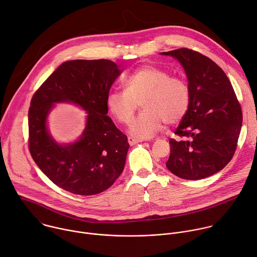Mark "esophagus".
<instances>
[{
  "instance_id": "esophagus-1",
  "label": "esophagus",
  "mask_w": 257,
  "mask_h": 257,
  "mask_svg": "<svg viewBox=\"0 0 257 257\" xmlns=\"http://www.w3.org/2000/svg\"><path fill=\"white\" fill-rule=\"evenodd\" d=\"M127 141H128V143H130L131 146L143 142V140H139V139H136V138H134V137H128V138H127Z\"/></svg>"
}]
</instances>
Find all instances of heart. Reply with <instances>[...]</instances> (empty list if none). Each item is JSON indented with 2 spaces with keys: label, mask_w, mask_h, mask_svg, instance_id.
<instances>
[{
  "label": "heart",
  "mask_w": 257,
  "mask_h": 257,
  "mask_svg": "<svg viewBox=\"0 0 257 257\" xmlns=\"http://www.w3.org/2000/svg\"><path fill=\"white\" fill-rule=\"evenodd\" d=\"M122 84L124 90L107 94L106 107L118 122L127 124L141 103L144 110L130 127V133L136 138L153 137L164 127L165 122L174 124L180 121L188 110V85L163 69L151 65L140 67L126 76Z\"/></svg>",
  "instance_id": "b5f03b06"
}]
</instances>
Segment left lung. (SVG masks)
Returning <instances> with one entry per match:
<instances>
[{"label":"left lung","instance_id":"left-lung-1","mask_svg":"<svg viewBox=\"0 0 257 257\" xmlns=\"http://www.w3.org/2000/svg\"><path fill=\"white\" fill-rule=\"evenodd\" d=\"M183 67L190 91L189 107L170 139L167 168L197 180L221 171L233 158L242 126V109L230 80L211 59L189 48L161 53Z\"/></svg>","mask_w":257,"mask_h":257}]
</instances>
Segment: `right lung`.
Returning a JSON list of instances; mask_svg holds the SVG:
<instances>
[{"mask_svg":"<svg viewBox=\"0 0 257 257\" xmlns=\"http://www.w3.org/2000/svg\"><path fill=\"white\" fill-rule=\"evenodd\" d=\"M121 72L109 60L69 61L34 93L28 111L29 151L59 187L80 195L98 194L121 174L130 144L106 115V96ZM58 101H73L88 112L83 135L74 144L59 145L47 132V115Z\"/></svg>","mask_w":257,"mask_h":257,"instance_id":"obj_1","label":"right lung"}]
</instances>
